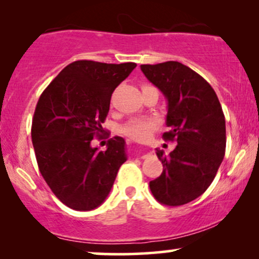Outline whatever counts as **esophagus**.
Segmentation results:
<instances>
[{
	"instance_id": "obj_1",
	"label": "esophagus",
	"mask_w": 259,
	"mask_h": 259,
	"mask_svg": "<svg viewBox=\"0 0 259 259\" xmlns=\"http://www.w3.org/2000/svg\"><path fill=\"white\" fill-rule=\"evenodd\" d=\"M147 156H148L147 153H144V154H142V156H141V158H147Z\"/></svg>"
}]
</instances>
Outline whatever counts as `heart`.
<instances>
[{
  "mask_svg": "<svg viewBox=\"0 0 259 259\" xmlns=\"http://www.w3.org/2000/svg\"><path fill=\"white\" fill-rule=\"evenodd\" d=\"M157 126V120L153 118H138L127 121L123 126V134L136 141H145Z\"/></svg>",
  "mask_w": 259,
  "mask_h": 259,
  "instance_id": "1",
  "label": "heart"
}]
</instances>
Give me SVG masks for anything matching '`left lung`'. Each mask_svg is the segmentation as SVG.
Here are the masks:
<instances>
[{"label": "left lung", "mask_w": 259, "mask_h": 259, "mask_svg": "<svg viewBox=\"0 0 259 259\" xmlns=\"http://www.w3.org/2000/svg\"><path fill=\"white\" fill-rule=\"evenodd\" d=\"M142 73L168 101L165 141L177 147L164 156L157 150L163 171L150 181L159 203L181 206L200 197L212 184L225 154V117L215 91L191 68L169 61L142 64Z\"/></svg>", "instance_id": "1"}]
</instances>
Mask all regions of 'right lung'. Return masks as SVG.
I'll return each mask as SVG.
<instances>
[{
  "label": "right lung",
  "instance_id": "1",
  "mask_svg": "<svg viewBox=\"0 0 259 259\" xmlns=\"http://www.w3.org/2000/svg\"><path fill=\"white\" fill-rule=\"evenodd\" d=\"M136 67L75 61L68 64L37 101L31 140L38 170L62 203L75 210L99 207L126 160L125 141L114 136L106 151L91 146L102 127L113 91Z\"/></svg>",
  "mask_w": 259,
  "mask_h": 259
}]
</instances>
